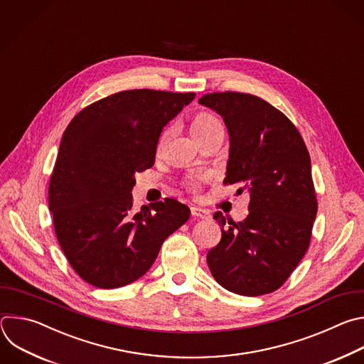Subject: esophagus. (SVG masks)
<instances>
[{
    "label": "esophagus",
    "mask_w": 364,
    "mask_h": 364,
    "mask_svg": "<svg viewBox=\"0 0 364 364\" xmlns=\"http://www.w3.org/2000/svg\"><path fill=\"white\" fill-rule=\"evenodd\" d=\"M191 213H192V216H195V218H202V220H208V218L210 216L208 210L200 209V208H198V206H191Z\"/></svg>",
    "instance_id": "34e87169"
}]
</instances>
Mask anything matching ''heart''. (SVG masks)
Masks as SVG:
<instances>
[{"label":"heart","instance_id":"1","mask_svg":"<svg viewBox=\"0 0 364 364\" xmlns=\"http://www.w3.org/2000/svg\"><path fill=\"white\" fill-rule=\"evenodd\" d=\"M192 133L193 134H202V133H206V132H210L213 129H218V127H223L221 122L218 120L213 114L210 113H206V112H200V113H196L192 119ZM199 185V181H191L189 182V186L191 189H196Z\"/></svg>","mask_w":364,"mask_h":364}]
</instances>
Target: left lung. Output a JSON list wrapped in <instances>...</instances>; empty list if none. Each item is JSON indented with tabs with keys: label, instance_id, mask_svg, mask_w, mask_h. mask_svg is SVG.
Wrapping results in <instances>:
<instances>
[{
	"label": "left lung",
	"instance_id": "1",
	"mask_svg": "<svg viewBox=\"0 0 364 364\" xmlns=\"http://www.w3.org/2000/svg\"><path fill=\"white\" fill-rule=\"evenodd\" d=\"M199 103L224 117L230 133L225 185L248 189V216L213 220L223 238L208 255L213 278L240 296L278 289L309 250L317 215L311 161L306 143L284 113L247 93H209Z\"/></svg>",
	"mask_w": 364,
	"mask_h": 364
}]
</instances>
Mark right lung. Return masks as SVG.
I'll return each mask as SVG.
<instances>
[{
  "label": "right lung",
  "instance_id": "1",
  "mask_svg": "<svg viewBox=\"0 0 364 364\" xmlns=\"http://www.w3.org/2000/svg\"><path fill=\"white\" fill-rule=\"evenodd\" d=\"M195 93L126 90L85 107L64 130L50 178L58 244L79 277L99 288L127 285L152 267L191 210L166 198L134 212V173L155 164L164 127Z\"/></svg>",
  "mask_w": 364,
  "mask_h": 364
}]
</instances>
